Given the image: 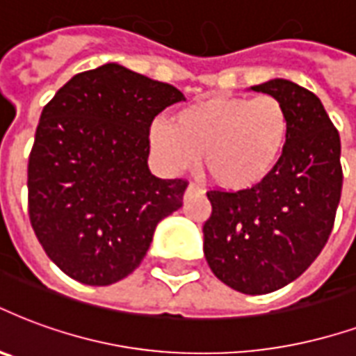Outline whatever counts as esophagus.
Listing matches in <instances>:
<instances>
[{
    "mask_svg": "<svg viewBox=\"0 0 356 356\" xmlns=\"http://www.w3.org/2000/svg\"><path fill=\"white\" fill-rule=\"evenodd\" d=\"M186 191H188V192H200V186L192 185V183H191V185L186 186Z\"/></svg>",
    "mask_w": 356,
    "mask_h": 356,
    "instance_id": "obj_1",
    "label": "esophagus"
}]
</instances>
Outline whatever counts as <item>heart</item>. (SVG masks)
I'll use <instances>...</instances> for the list:
<instances>
[{
	"label": "heart",
	"mask_w": 356,
	"mask_h": 356,
	"mask_svg": "<svg viewBox=\"0 0 356 356\" xmlns=\"http://www.w3.org/2000/svg\"><path fill=\"white\" fill-rule=\"evenodd\" d=\"M291 136L285 104L273 96L211 97L156 120L149 143L170 171L188 170L202 156L213 183L230 191L259 185L279 164Z\"/></svg>",
	"instance_id": "b5f03b06"
}]
</instances>
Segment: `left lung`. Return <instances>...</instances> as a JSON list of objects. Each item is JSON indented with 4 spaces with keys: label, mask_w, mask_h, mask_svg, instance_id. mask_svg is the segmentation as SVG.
<instances>
[{
    "label": "left lung",
    "mask_w": 356,
    "mask_h": 356,
    "mask_svg": "<svg viewBox=\"0 0 356 356\" xmlns=\"http://www.w3.org/2000/svg\"><path fill=\"white\" fill-rule=\"evenodd\" d=\"M251 90L285 104L291 136L275 170L238 192L209 191L204 254L225 285L268 294L298 279L323 251L341 196L339 134L304 86L272 79Z\"/></svg>",
    "instance_id": "1"
}]
</instances>
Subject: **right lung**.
<instances>
[{
  "instance_id": "add662e5",
  "label": "right lung",
  "mask_w": 356,
  "mask_h": 356,
  "mask_svg": "<svg viewBox=\"0 0 356 356\" xmlns=\"http://www.w3.org/2000/svg\"><path fill=\"white\" fill-rule=\"evenodd\" d=\"M185 96L120 64L71 77L44 105L28 162V207L39 243L92 286L130 275L158 222L183 205L186 181L152 175V118Z\"/></svg>"
}]
</instances>
